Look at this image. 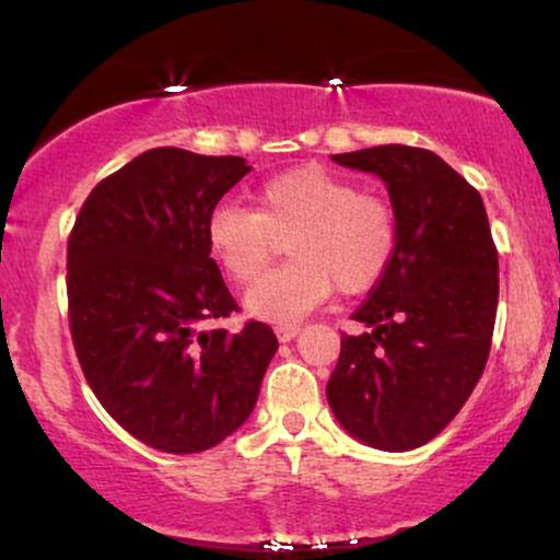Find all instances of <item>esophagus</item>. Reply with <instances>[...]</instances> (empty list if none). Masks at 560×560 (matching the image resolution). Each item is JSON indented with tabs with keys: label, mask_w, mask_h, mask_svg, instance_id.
<instances>
[{
	"label": "esophagus",
	"mask_w": 560,
	"mask_h": 560,
	"mask_svg": "<svg viewBox=\"0 0 560 560\" xmlns=\"http://www.w3.org/2000/svg\"><path fill=\"white\" fill-rule=\"evenodd\" d=\"M276 337H279V342H292L294 337L300 334V326H276Z\"/></svg>",
	"instance_id": "34e87169"
}]
</instances>
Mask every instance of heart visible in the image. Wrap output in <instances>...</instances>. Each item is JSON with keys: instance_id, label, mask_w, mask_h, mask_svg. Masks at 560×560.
I'll list each match as a JSON object with an SVG mask.
<instances>
[{"instance_id": "1", "label": "heart", "mask_w": 560, "mask_h": 560, "mask_svg": "<svg viewBox=\"0 0 560 560\" xmlns=\"http://www.w3.org/2000/svg\"><path fill=\"white\" fill-rule=\"evenodd\" d=\"M255 210L218 205L205 242L223 273L249 284L289 242V262L247 292L244 311L268 324L294 326L339 287L363 294L387 273L397 244L395 210L355 178L324 165H298L253 191Z\"/></svg>"}]
</instances>
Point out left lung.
Returning a JSON list of instances; mask_svg holds the SVG:
<instances>
[{
  "label": "left lung",
  "instance_id": "obj_1",
  "mask_svg": "<svg viewBox=\"0 0 560 560\" xmlns=\"http://www.w3.org/2000/svg\"><path fill=\"white\" fill-rule=\"evenodd\" d=\"M389 191L397 244L387 273L352 313L326 384L334 419L363 445H427L477 387L498 311V249L479 191L440 155L384 144L331 155Z\"/></svg>",
  "mask_w": 560,
  "mask_h": 560
}]
</instances>
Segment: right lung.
<instances>
[{
    "mask_svg": "<svg viewBox=\"0 0 560 560\" xmlns=\"http://www.w3.org/2000/svg\"><path fill=\"white\" fill-rule=\"evenodd\" d=\"M253 171L244 158L178 147L141 152L92 189L68 240L75 352L128 434L163 453H202L253 413L279 350L271 326L202 329L240 311L205 223Z\"/></svg>",
    "mask_w": 560,
    "mask_h": 560,
    "instance_id": "right-lung-1",
    "label": "right lung"
}]
</instances>
